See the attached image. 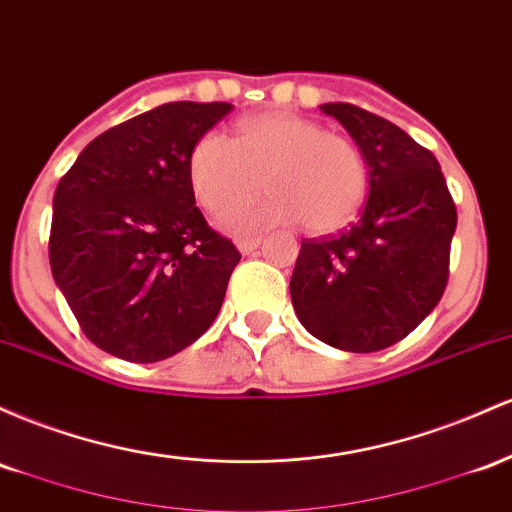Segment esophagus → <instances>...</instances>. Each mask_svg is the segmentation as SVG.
Instances as JSON below:
<instances>
[{
  "label": "esophagus",
  "instance_id": "34e87169",
  "mask_svg": "<svg viewBox=\"0 0 512 512\" xmlns=\"http://www.w3.org/2000/svg\"><path fill=\"white\" fill-rule=\"evenodd\" d=\"M261 246V237H254V239H239L237 241V249L241 254H254V251Z\"/></svg>",
  "mask_w": 512,
  "mask_h": 512
}]
</instances>
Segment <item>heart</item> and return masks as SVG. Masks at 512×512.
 <instances>
[{"label": "heart", "mask_w": 512, "mask_h": 512, "mask_svg": "<svg viewBox=\"0 0 512 512\" xmlns=\"http://www.w3.org/2000/svg\"><path fill=\"white\" fill-rule=\"evenodd\" d=\"M188 179L210 215L249 203L266 183L271 198L225 220L237 234L297 220L307 232L331 234L363 208L370 171L350 137L273 111L241 120L234 140L205 132L188 157Z\"/></svg>", "instance_id": "heart-1"}]
</instances>
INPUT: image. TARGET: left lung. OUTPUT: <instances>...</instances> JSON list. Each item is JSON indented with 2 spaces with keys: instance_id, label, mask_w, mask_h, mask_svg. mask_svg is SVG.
I'll return each mask as SVG.
<instances>
[{
  "instance_id": "1",
  "label": "left lung",
  "mask_w": 512,
  "mask_h": 512,
  "mask_svg": "<svg viewBox=\"0 0 512 512\" xmlns=\"http://www.w3.org/2000/svg\"><path fill=\"white\" fill-rule=\"evenodd\" d=\"M319 108L365 154L370 195L350 229L302 241L292 304L319 341L375 353L409 336L440 302L457 208L438 159L404 130L353 103Z\"/></svg>"
}]
</instances>
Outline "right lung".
<instances>
[{
	"mask_svg": "<svg viewBox=\"0 0 512 512\" xmlns=\"http://www.w3.org/2000/svg\"><path fill=\"white\" fill-rule=\"evenodd\" d=\"M232 103L174 101L101 132L57 183L50 268L84 336L157 363L210 329L241 254L195 208L188 157Z\"/></svg>",
	"mask_w": 512,
	"mask_h": 512,
	"instance_id": "right-lung-1",
	"label": "right lung"
}]
</instances>
